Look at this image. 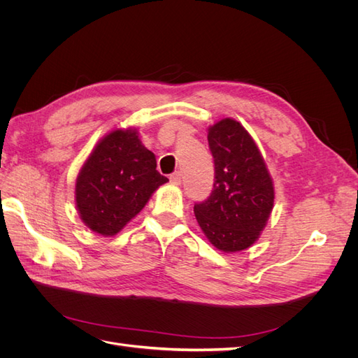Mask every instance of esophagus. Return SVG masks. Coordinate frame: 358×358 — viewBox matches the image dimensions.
<instances>
[{"label":"esophagus","mask_w":358,"mask_h":358,"mask_svg":"<svg viewBox=\"0 0 358 358\" xmlns=\"http://www.w3.org/2000/svg\"><path fill=\"white\" fill-rule=\"evenodd\" d=\"M170 182L173 183V185H179V183L182 182L180 173H179V171H176V173H173V175H170Z\"/></svg>","instance_id":"34e87169"}]
</instances>
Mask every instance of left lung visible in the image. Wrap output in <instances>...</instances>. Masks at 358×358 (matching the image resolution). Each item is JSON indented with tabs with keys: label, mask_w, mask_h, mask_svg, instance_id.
Returning <instances> with one entry per match:
<instances>
[{
	"label": "left lung",
	"mask_w": 358,
	"mask_h": 358,
	"mask_svg": "<svg viewBox=\"0 0 358 358\" xmlns=\"http://www.w3.org/2000/svg\"><path fill=\"white\" fill-rule=\"evenodd\" d=\"M215 161L210 197L194 206L208 241L222 252L251 248L262 236L273 210L275 185L252 136L233 117L208 128Z\"/></svg>",
	"instance_id": "left-lung-1"
}]
</instances>
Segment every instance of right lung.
Segmentation results:
<instances>
[{
	"mask_svg": "<svg viewBox=\"0 0 358 358\" xmlns=\"http://www.w3.org/2000/svg\"><path fill=\"white\" fill-rule=\"evenodd\" d=\"M167 182L157 170L154 152L138 138V129L115 128L99 140L78 173L76 209L91 231L116 236Z\"/></svg>",
	"mask_w": 358,
	"mask_h": 358,
	"instance_id": "right-lung-1",
	"label": "right lung"
}]
</instances>
